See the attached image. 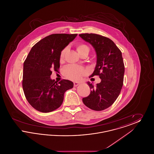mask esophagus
<instances>
[{"mask_svg": "<svg viewBox=\"0 0 154 154\" xmlns=\"http://www.w3.org/2000/svg\"><path fill=\"white\" fill-rule=\"evenodd\" d=\"M80 82H74V87H77V86H78L79 85H80Z\"/></svg>", "mask_w": 154, "mask_h": 154, "instance_id": "1", "label": "esophagus"}]
</instances>
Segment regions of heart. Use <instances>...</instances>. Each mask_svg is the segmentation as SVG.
<instances>
[{"label": "heart", "instance_id": "obj_1", "mask_svg": "<svg viewBox=\"0 0 154 154\" xmlns=\"http://www.w3.org/2000/svg\"><path fill=\"white\" fill-rule=\"evenodd\" d=\"M77 51L80 55L83 53L87 54L89 51L88 46L83 44H77L75 45ZM66 52V49L63 50L60 54V59H62L64 57ZM63 73L66 78L73 81L80 80L82 75L84 73V71L82 68L80 66L70 65L67 66L65 69Z\"/></svg>", "mask_w": 154, "mask_h": 154}]
</instances>
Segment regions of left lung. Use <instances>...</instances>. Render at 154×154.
Wrapping results in <instances>:
<instances>
[{
  "label": "left lung",
  "mask_w": 154,
  "mask_h": 154,
  "mask_svg": "<svg viewBox=\"0 0 154 154\" xmlns=\"http://www.w3.org/2000/svg\"><path fill=\"white\" fill-rule=\"evenodd\" d=\"M79 36L93 47L96 54L95 68L89 77L97 75L101 80L95 86L87 82L91 93L82 98V102L92 110L106 109L116 100L123 85L125 66L122 52L107 37L94 33Z\"/></svg>",
  "instance_id": "obj_1"
}]
</instances>
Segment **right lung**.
<instances>
[{
	"mask_svg": "<svg viewBox=\"0 0 154 154\" xmlns=\"http://www.w3.org/2000/svg\"><path fill=\"white\" fill-rule=\"evenodd\" d=\"M77 34H52L35 44L24 62L22 87L30 104L42 112L59 108L67 90L73 82L63 80L58 82L51 79L52 69L60 67V54Z\"/></svg>",
	"mask_w": 154,
	"mask_h": 154,
	"instance_id": "obj_1",
	"label": "right lung"
}]
</instances>
